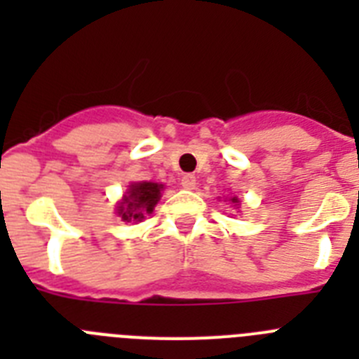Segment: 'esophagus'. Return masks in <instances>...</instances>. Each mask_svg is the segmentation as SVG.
<instances>
[{
  "instance_id": "esophagus-1",
  "label": "esophagus",
  "mask_w": 359,
  "mask_h": 359,
  "mask_svg": "<svg viewBox=\"0 0 359 359\" xmlns=\"http://www.w3.org/2000/svg\"><path fill=\"white\" fill-rule=\"evenodd\" d=\"M196 185H198V183H196L194 174H185V176L182 177V187L185 190H194Z\"/></svg>"
}]
</instances>
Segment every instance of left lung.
Instances as JSON below:
<instances>
[{"mask_svg":"<svg viewBox=\"0 0 359 359\" xmlns=\"http://www.w3.org/2000/svg\"><path fill=\"white\" fill-rule=\"evenodd\" d=\"M230 201L233 203V205H236V207H237V205H239V199H237L236 196H233V198H230Z\"/></svg>","mask_w":359,"mask_h":359,"instance_id":"left-lung-1","label":"left lung"}]
</instances>
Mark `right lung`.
Returning <instances> with one entry per match:
<instances>
[{
  "instance_id": "add662e5",
  "label": "right lung",
  "mask_w": 359,
  "mask_h": 359,
  "mask_svg": "<svg viewBox=\"0 0 359 359\" xmlns=\"http://www.w3.org/2000/svg\"><path fill=\"white\" fill-rule=\"evenodd\" d=\"M161 190L163 185L161 183L152 182H138L131 183L122 198V201L116 207V214L122 217L126 223H135V221H142L147 214H152L156 203L161 198Z\"/></svg>"
}]
</instances>
